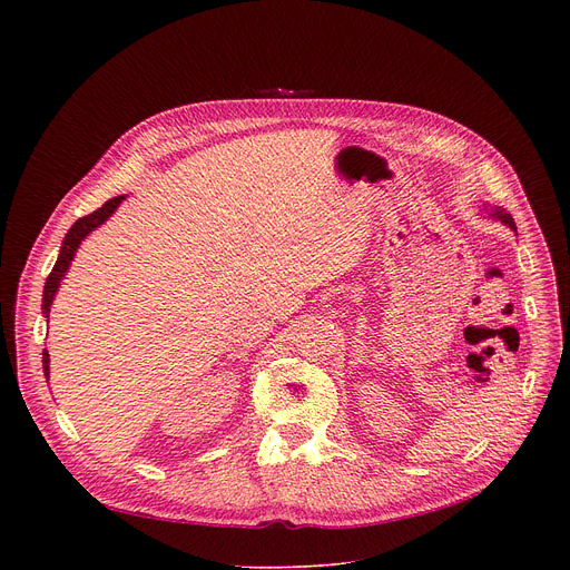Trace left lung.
<instances>
[{"label":"left lung","mask_w":570,"mask_h":570,"mask_svg":"<svg viewBox=\"0 0 570 570\" xmlns=\"http://www.w3.org/2000/svg\"><path fill=\"white\" fill-rule=\"evenodd\" d=\"M482 209L487 212V216L490 218H494V220H501L503 225H508L512 232H517V225H514V218L505 212V209H501V207H492V205H487V203H482Z\"/></svg>","instance_id":"8db88e82"}]
</instances>
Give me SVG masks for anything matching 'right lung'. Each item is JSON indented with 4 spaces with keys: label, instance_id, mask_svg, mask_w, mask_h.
<instances>
[{
    "label": "right lung",
    "instance_id": "1",
    "mask_svg": "<svg viewBox=\"0 0 570 570\" xmlns=\"http://www.w3.org/2000/svg\"><path fill=\"white\" fill-rule=\"evenodd\" d=\"M124 200H126V196H115V198H110L106 205H101L97 212H92V214H88V216H83V218H78V220L69 227V232H67L65 238H62V246H60L58 259H56V264H53V271L49 273L47 284H45V291H42V315H45V317H49L53 297H56V293H58V288H60V282L65 279V273L69 271V266H71V262H73V257H76V250L80 248V243H83L86 236H90L97 227H101V225L117 212V207H119ZM47 322H49V320H47ZM42 370H45V376L49 379V352H47V350L42 352Z\"/></svg>",
    "mask_w": 570,
    "mask_h": 570
}]
</instances>
